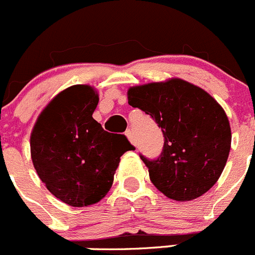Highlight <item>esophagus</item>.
I'll return each instance as SVG.
<instances>
[{
  "label": "esophagus",
  "instance_id": "1",
  "mask_svg": "<svg viewBox=\"0 0 255 255\" xmlns=\"http://www.w3.org/2000/svg\"><path fill=\"white\" fill-rule=\"evenodd\" d=\"M125 135H126V136H128V139L130 140V143L135 144V136H134V132H132L131 129H128V130H126Z\"/></svg>",
  "mask_w": 255,
  "mask_h": 255
}]
</instances>
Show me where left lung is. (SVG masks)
Masks as SVG:
<instances>
[{
	"instance_id": "obj_1",
	"label": "left lung",
	"mask_w": 255,
	"mask_h": 255,
	"mask_svg": "<svg viewBox=\"0 0 255 255\" xmlns=\"http://www.w3.org/2000/svg\"><path fill=\"white\" fill-rule=\"evenodd\" d=\"M128 99L163 131L160 155H140L154 186L181 202L206 193L223 173L230 151V124L223 107L206 91L179 78L131 87Z\"/></svg>"
}]
</instances>
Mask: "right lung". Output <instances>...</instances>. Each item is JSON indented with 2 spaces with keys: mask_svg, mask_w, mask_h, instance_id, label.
<instances>
[{
  "mask_svg": "<svg viewBox=\"0 0 255 255\" xmlns=\"http://www.w3.org/2000/svg\"><path fill=\"white\" fill-rule=\"evenodd\" d=\"M99 95L90 86L62 91L37 118L30 137L39 178L60 201L74 207L106 196L125 151L135 149L125 135L111 134L92 118Z\"/></svg>",
  "mask_w": 255,
  "mask_h": 255,
  "instance_id": "add662e5",
  "label": "right lung"
}]
</instances>
